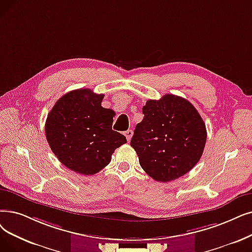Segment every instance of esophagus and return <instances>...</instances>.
I'll use <instances>...</instances> for the list:
<instances>
[{
    "instance_id": "obj_1",
    "label": "esophagus",
    "mask_w": 252,
    "mask_h": 252,
    "mask_svg": "<svg viewBox=\"0 0 252 252\" xmlns=\"http://www.w3.org/2000/svg\"><path fill=\"white\" fill-rule=\"evenodd\" d=\"M125 136L126 137L127 141H129V140H130V138L133 137V130H132V129H127L126 132H125Z\"/></svg>"
}]
</instances>
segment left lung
<instances>
[{
	"label": "left lung",
	"instance_id": "left-lung-1",
	"mask_svg": "<svg viewBox=\"0 0 252 252\" xmlns=\"http://www.w3.org/2000/svg\"><path fill=\"white\" fill-rule=\"evenodd\" d=\"M143 120L136 126L130 146L140 166L159 182L189 172L203 155L207 140L205 123L188 100L175 94L148 100Z\"/></svg>",
	"mask_w": 252,
	"mask_h": 252
}]
</instances>
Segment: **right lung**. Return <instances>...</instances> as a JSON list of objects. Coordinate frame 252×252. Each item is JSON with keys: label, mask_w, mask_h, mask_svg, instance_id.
<instances>
[{"label": "right lung", "mask_w": 252, "mask_h": 252, "mask_svg": "<svg viewBox=\"0 0 252 252\" xmlns=\"http://www.w3.org/2000/svg\"><path fill=\"white\" fill-rule=\"evenodd\" d=\"M103 97L90 89L69 92L47 116L45 135L52 152L76 173L100 172L114 150L126 143L124 135L112 129L114 112L102 107Z\"/></svg>", "instance_id": "obj_1"}]
</instances>
